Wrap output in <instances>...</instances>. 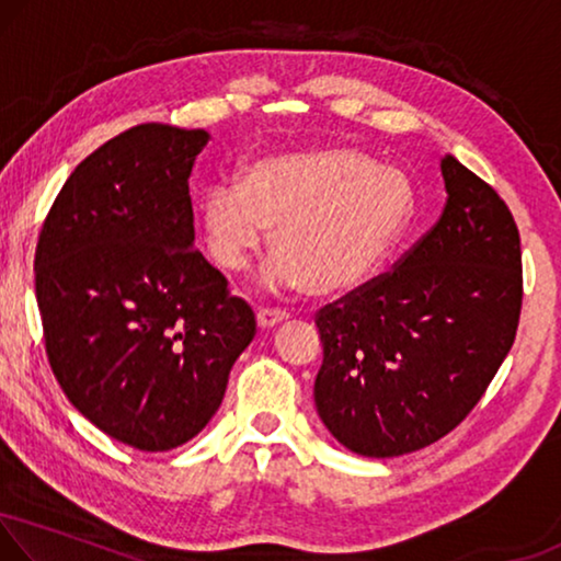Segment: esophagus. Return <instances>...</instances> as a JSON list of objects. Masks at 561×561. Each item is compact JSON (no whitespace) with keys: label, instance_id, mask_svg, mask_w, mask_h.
<instances>
[{"label":"esophagus","instance_id":"esophagus-1","mask_svg":"<svg viewBox=\"0 0 561 561\" xmlns=\"http://www.w3.org/2000/svg\"><path fill=\"white\" fill-rule=\"evenodd\" d=\"M288 313L286 310H275V308H263L257 310V329L268 331V329H275V325H280L283 321H288Z\"/></svg>","mask_w":561,"mask_h":561}]
</instances>
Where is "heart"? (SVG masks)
<instances>
[{"instance_id":"obj_1","label":"heart","mask_w":561,"mask_h":561,"mask_svg":"<svg viewBox=\"0 0 561 561\" xmlns=\"http://www.w3.org/2000/svg\"><path fill=\"white\" fill-rule=\"evenodd\" d=\"M413 215L401 170L374 165L351 145H310L248 162L240 183H215L201 197L213 261L238 273L268 243L278 253L265 288L341 296L358 288L393 251Z\"/></svg>"}]
</instances>
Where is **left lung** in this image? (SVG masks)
Here are the masks:
<instances>
[{"mask_svg":"<svg viewBox=\"0 0 561 561\" xmlns=\"http://www.w3.org/2000/svg\"><path fill=\"white\" fill-rule=\"evenodd\" d=\"M446 205L396 271L316 318L313 399L346 449H424L477 407L510 353L522 308L519 230L494 187L442 158Z\"/></svg>","mask_w":561,"mask_h":561,"instance_id":"left-lung-1","label":"left lung"}]
</instances>
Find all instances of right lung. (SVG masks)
Segmentation results:
<instances>
[{
	"label": "right lung",
	"instance_id": "right-lung-1",
	"mask_svg": "<svg viewBox=\"0 0 561 561\" xmlns=\"http://www.w3.org/2000/svg\"><path fill=\"white\" fill-rule=\"evenodd\" d=\"M205 130L137 125L84 158L39 232L34 288L72 407L140 451L201 434L255 335L251 306L195 251Z\"/></svg>",
	"mask_w": 561,
	"mask_h": 561
}]
</instances>
